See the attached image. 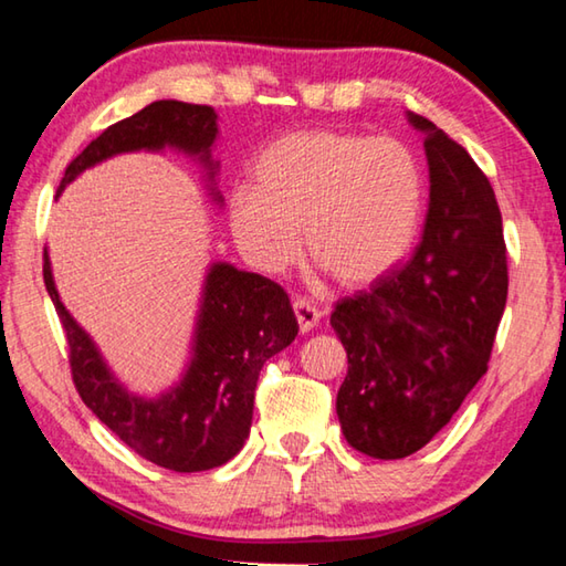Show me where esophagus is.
I'll return each instance as SVG.
<instances>
[{
  "mask_svg": "<svg viewBox=\"0 0 566 566\" xmlns=\"http://www.w3.org/2000/svg\"><path fill=\"white\" fill-rule=\"evenodd\" d=\"M292 306H294V317H296V322H300L302 332H312L314 327H317L322 319V312L317 310V306L306 300H294Z\"/></svg>",
  "mask_w": 566,
  "mask_h": 566,
  "instance_id": "34e87169",
  "label": "esophagus"
}]
</instances>
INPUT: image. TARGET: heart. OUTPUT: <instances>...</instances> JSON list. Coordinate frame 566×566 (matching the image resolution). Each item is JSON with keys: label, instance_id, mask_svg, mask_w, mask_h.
I'll return each mask as SVG.
<instances>
[{"label": "heart", "instance_id": "1", "mask_svg": "<svg viewBox=\"0 0 566 566\" xmlns=\"http://www.w3.org/2000/svg\"><path fill=\"white\" fill-rule=\"evenodd\" d=\"M254 187L229 195V224L256 270L280 274L300 254L347 290L379 282L405 260L424 209V175L395 137L306 129L272 142Z\"/></svg>", "mask_w": 566, "mask_h": 566}]
</instances>
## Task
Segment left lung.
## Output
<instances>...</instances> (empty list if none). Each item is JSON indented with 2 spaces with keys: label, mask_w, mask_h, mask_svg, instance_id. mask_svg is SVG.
Masks as SVG:
<instances>
[{
  "label": "left lung",
  "mask_w": 566,
  "mask_h": 566,
  "mask_svg": "<svg viewBox=\"0 0 566 566\" xmlns=\"http://www.w3.org/2000/svg\"><path fill=\"white\" fill-rule=\"evenodd\" d=\"M424 132L429 209L417 252L379 282L337 302L329 324L347 349L337 395L357 452H419L486 375L506 304L502 212L462 145L409 112Z\"/></svg>",
  "instance_id": "obj_1"
}]
</instances>
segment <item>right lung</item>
I'll return each mask as SVG.
<instances>
[{"mask_svg":"<svg viewBox=\"0 0 566 566\" xmlns=\"http://www.w3.org/2000/svg\"><path fill=\"white\" fill-rule=\"evenodd\" d=\"M217 139V112L207 104L175 99L151 102L132 117L104 129L76 155L56 195L102 159L122 151L175 147L197 155L209 169V147ZM214 171H209L212 177ZM219 199V197H217ZM44 284L64 327L72 381L84 405L124 444L151 464L171 472H205L229 462L244 447L252 427L254 389L264 361L290 347L300 324L290 296L262 274L227 262L212 264L199 306L189 369L159 399L129 395L109 375L97 347L64 310L44 249Z\"/></svg>","mask_w":566,"mask_h":566,"instance_id":"obj_1","label":"right lung"}]
</instances>
